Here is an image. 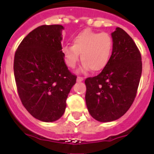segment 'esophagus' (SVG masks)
Here are the masks:
<instances>
[{"label":"esophagus","mask_w":154,"mask_h":154,"mask_svg":"<svg viewBox=\"0 0 154 154\" xmlns=\"http://www.w3.org/2000/svg\"><path fill=\"white\" fill-rule=\"evenodd\" d=\"M83 80H84V78H83V77H77V82H82Z\"/></svg>","instance_id":"obj_1"}]
</instances>
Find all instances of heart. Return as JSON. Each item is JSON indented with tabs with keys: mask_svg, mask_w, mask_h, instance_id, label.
Here are the masks:
<instances>
[{
	"mask_svg": "<svg viewBox=\"0 0 154 154\" xmlns=\"http://www.w3.org/2000/svg\"><path fill=\"white\" fill-rule=\"evenodd\" d=\"M112 51V39L107 32H97L85 29L72 40V45H65L62 53L68 67L73 69L79 61H83L82 69H91L94 72L104 69L109 61Z\"/></svg>",
	"mask_w": 154,
	"mask_h": 154,
	"instance_id": "b5f03b06",
	"label": "heart"
}]
</instances>
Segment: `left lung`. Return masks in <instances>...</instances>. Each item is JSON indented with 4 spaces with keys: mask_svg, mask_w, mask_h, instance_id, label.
<instances>
[{
    "mask_svg": "<svg viewBox=\"0 0 154 154\" xmlns=\"http://www.w3.org/2000/svg\"><path fill=\"white\" fill-rule=\"evenodd\" d=\"M112 38V55L106 67L97 76L85 81L88 110L101 122L115 121L129 110L142 71L141 53L132 37L117 27Z\"/></svg>",
    "mask_w": 154,
    "mask_h": 154,
    "instance_id": "1",
    "label": "left lung"
}]
</instances>
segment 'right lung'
<instances>
[{"instance_id": "1", "label": "right lung", "mask_w": 154, "mask_h": 154, "mask_svg": "<svg viewBox=\"0 0 154 154\" xmlns=\"http://www.w3.org/2000/svg\"><path fill=\"white\" fill-rule=\"evenodd\" d=\"M60 25H41L16 50L13 70L24 107L37 119L55 122L65 112L66 99L77 76L68 69L61 47Z\"/></svg>"}]
</instances>
